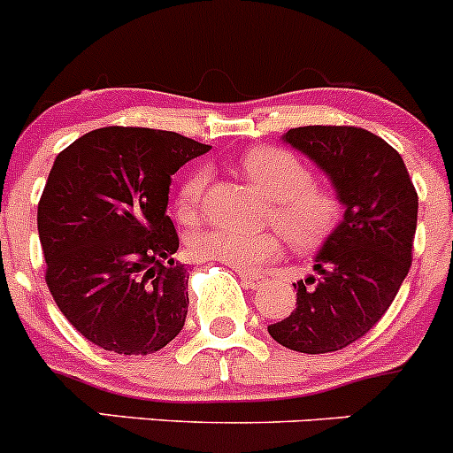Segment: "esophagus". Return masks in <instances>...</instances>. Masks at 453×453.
<instances>
[{
  "mask_svg": "<svg viewBox=\"0 0 453 453\" xmlns=\"http://www.w3.org/2000/svg\"><path fill=\"white\" fill-rule=\"evenodd\" d=\"M240 279L242 283H244L246 290H257L265 283V277H261V274H250V273H240Z\"/></svg>",
  "mask_w": 453,
  "mask_h": 453,
  "instance_id": "esophagus-1",
  "label": "esophagus"
}]
</instances>
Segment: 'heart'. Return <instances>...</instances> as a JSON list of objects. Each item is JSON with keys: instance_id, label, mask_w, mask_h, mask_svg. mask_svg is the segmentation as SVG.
<instances>
[{"instance_id": "obj_1", "label": "heart", "mask_w": 453, "mask_h": 453, "mask_svg": "<svg viewBox=\"0 0 453 453\" xmlns=\"http://www.w3.org/2000/svg\"><path fill=\"white\" fill-rule=\"evenodd\" d=\"M240 170L270 198L268 220L283 233L295 249H314L331 235L342 204L335 192L314 183L310 165L295 152L277 146H257L240 158ZM209 172L194 170L176 192L174 211L180 222L194 225L203 213V196ZM189 249L198 259L222 261L242 273H253L277 259L281 237L273 231L242 233L233 228L209 226L189 240Z\"/></svg>"}]
</instances>
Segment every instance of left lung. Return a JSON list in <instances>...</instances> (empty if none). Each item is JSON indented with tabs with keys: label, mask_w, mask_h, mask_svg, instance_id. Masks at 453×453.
I'll return each mask as SVG.
<instances>
[{
	"label": "left lung",
	"mask_w": 453,
	"mask_h": 453,
	"mask_svg": "<svg viewBox=\"0 0 453 453\" xmlns=\"http://www.w3.org/2000/svg\"><path fill=\"white\" fill-rule=\"evenodd\" d=\"M283 142L329 176L344 216L314 257L316 274L292 283L296 310L268 334L298 353L340 351L368 334L412 264L418 196L403 158L356 126H301Z\"/></svg>",
	"instance_id": "left-lung-1"
}]
</instances>
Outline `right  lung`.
<instances>
[{"instance_id":"add662e5","label":"right lung","mask_w":453,"mask_h":453,"mask_svg":"<svg viewBox=\"0 0 453 453\" xmlns=\"http://www.w3.org/2000/svg\"><path fill=\"white\" fill-rule=\"evenodd\" d=\"M209 146L170 130L106 126L56 157L39 200L45 281L88 342L148 356L180 334L188 268L167 216L172 174Z\"/></svg>"}]
</instances>
